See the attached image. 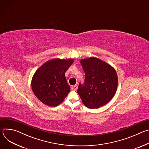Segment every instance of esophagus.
Listing matches in <instances>:
<instances>
[{
  "label": "esophagus",
  "mask_w": 149,
  "mask_h": 149,
  "mask_svg": "<svg viewBox=\"0 0 149 149\" xmlns=\"http://www.w3.org/2000/svg\"><path fill=\"white\" fill-rule=\"evenodd\" d=\"M77 88H78V86H77V85H74V86H72L71 87V89H72V90H74V91L77 90Z\"/></svg>",
  "instance_id": "1"
}]
</instances>
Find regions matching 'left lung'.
Instances as JSON below:
<instances>
[{
    "instance_id": "1",
    "label": "left lung",
    "mask_w": 149,
    "mask_h": 149,
    "mask_svg": "<svg viewBox=\"0 0 149 149\" xmlns=\"http://www.w3.org/2000/svg\"><path fill=\"white\" fill-rule=\"evenodd\" d=\"M86 78L79 83L77 93L87 107L98 109L114 97L118 78L115 70L108 63L94 57L80 61Z\"/></svg>"
}]
</instances>
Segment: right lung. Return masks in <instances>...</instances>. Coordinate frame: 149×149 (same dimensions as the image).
I'll return each instance as SVG.
<instances>
[{"mask_svg":"<svg viewBox=\"0 0 149 149\" xmlns=\"http://www.w3.org/2000/svg\"><path fill=\"white\" fill-rule=\"evenodd\" d=\"M72 59L49 60L35 73L32 88L35 96L44 104L52 107L60 104L70 91L65 74Z\"/></svg>","mask_w":149,"mask_h":149,"instance_id":"add662e5","label":"right lung"}]
</instances>
